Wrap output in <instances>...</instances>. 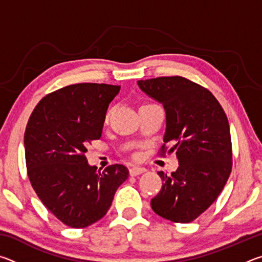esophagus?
<instances>
[{
  "label": "esophagus",
  "mask_w": 262,
  "mask_h": 262,
  "mask_svg": "<svg viewBox=\"0 0 262 262\" xmlns=\"http://www.w3.org/2000/svg\"><path fill=\"white\" fill-rule=\"evenodd\" d=\"M143 172H145V168L144 167H139V166H134V167H132L130 170H129V173L133 177L142 174V173H143Z\"/></svg>",
  "instance_id": "obj_1"
}]
</instances>
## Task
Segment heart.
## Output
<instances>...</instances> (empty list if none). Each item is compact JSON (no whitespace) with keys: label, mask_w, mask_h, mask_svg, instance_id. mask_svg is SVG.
<instances>
[{"label":"heart","mask_w":262,"mask_h":262,"mask_svg":"<svg viewBox=\"0 0 262 262\" xmlns=\"http://www.w3.org/2000/svg\"><path fill=\"white\" fill-rule=\"evenodd\" d=\"M107 117H108V113H107Z\"/></svg>","instance_id":"obj_1"}]
</instances>
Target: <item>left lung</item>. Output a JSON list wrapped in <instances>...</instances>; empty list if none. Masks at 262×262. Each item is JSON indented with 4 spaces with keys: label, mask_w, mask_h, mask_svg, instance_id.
<instances>
[{
    "label": "left lung",
    "mask_w": 262,
    "mask_h": 262,
    "mask_svg": "<svg viewBox=\"0 0 262 262\" xmlns=\"http://www.w3.org/2000/svg\"><path fill=\"white\" fill-rule=\"evenodd\" d=\"M149 97L163 104L166 129L161 154L176 152L179 167L171 176L158 172L162 189L151 208L163 219L189 223L219 196L232 168L227 114L214 95L181 76L137 81Z\"/></svg>",
    "instance_id": "8db88e82"
}]
</instances>
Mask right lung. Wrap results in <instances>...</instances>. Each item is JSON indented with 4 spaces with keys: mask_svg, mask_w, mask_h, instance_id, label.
Masks as SVG:
<instances>
[{
    "mask_svg": "<svg viewBox=\"0 0 262 262\" xmlns=\"http://www.w3.org/2000/svg\"><path fill=\"white\" fill-rule=\"evenodd\" d=\"M120 86L78 83L39 101L26 125L25 161L30 183L62 223L82 229L106 215L129 176L121 164L104 171L88 164L91 141L99 140L108 105Z\"/></svg>",
    "mask_w": 262,
    "mask_h": 262,
    "instance_id": "add662e5",
    "label": "right lung"
}]
</instances>
